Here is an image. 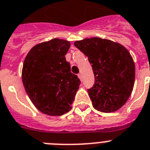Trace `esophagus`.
Returning <instances> with one entry per match:
<instances>
[{
	"label": "esophagus",
	"mask_w": 150,
	"mask_h": 150,
	"mask_svg": "<svg viewBox=\"0 0 150 150\" xmlns=\"http://www.w3.org/2000/svg\"><path fill=\"white\" fill-rule=\"evenodd\" d=\"M78 76H79V79H80V80H81V74H79V75H78Z\"/></svg>",
	"instance_id": "esophagus-1"
}]
</instances>
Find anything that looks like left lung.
I'll return each mask as SVG.
<instances>
[{
    "instance_id": "8db88e82",
    "label": "left lung",
    "mask_w": 150,
    "mask_h": 150,
    "mask_svg": "<svg viewBox=\"0 0 150 150\" xmlns=\"http://www.w3.org/2000/svg\"><path fill=\"white\" fill-rule=\"evenodd\" d=\"M92 64L95 82L88 90L94 109L113 112L130 97L135 80V65L129 51L122 44L100 38L74 43Z\"/></svg>"
}]
</instances>
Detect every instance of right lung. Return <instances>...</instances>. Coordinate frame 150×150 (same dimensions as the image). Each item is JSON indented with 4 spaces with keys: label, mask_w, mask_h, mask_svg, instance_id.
<instances>
[{
    "label": "right lung",
    "mask_w": 150,
    "mask_h": 150,
    "mask_svg": "<svg viewBox=\"0 0 150 150\" xmlns=\"http://www.w3.org/2000/svg\"><path fill=\"white\" fill-rule=\"evenodd\" d=\"M70 42L54 38L30 50L22 70L24 88L34 106L42 113L59 116L70 111L80 80L71 72L65 55Z\"/></svg>",
    "instance_id": "obj_1"
}]
</instances>
